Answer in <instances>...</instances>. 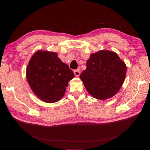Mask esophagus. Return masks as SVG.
<instances>
[{"mask_svg": "<svg viewBox=\"0 0 150 150\" xmlns=\"http://www.w3.org/2000/svg\"><path fill=\"white\" fill-rule=\"evenodd\" d=\"M74 73L76 77H78V76H79V75L81 74V71H80V69H76V70L74 71Z\"/></svg>", "mask_w": 150, "mask_h": 150, "instance_id": "1", "label": "esophagus"}]
</instances>
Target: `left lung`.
I'll use <instances>...</instances> for the list:
<instances>
[{
  "label": "left lung",
  "mask_w": 150,
  "mask_h": 150,
  "mask_svg": "<svg viewBox=\"0 0 150 150\" xmlns=\"http://www.w3.org/2000/svg\"><path fill=\"white\" fill-rule=\"evenodd\" d=\"M126 73L125 63L116 52L101 50L91 54L80 79L93 98L105 100L119 91Z\"/></svg>",
  "instance_id": "1"
}]
</instances>
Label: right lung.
I'll return each instance as SVG.
<instances>
[{"mask_svg":"<svg viewBox=\"0 0 150 150\" xmlns=\"http://www.w3.org/2000/svg\"><path fill=\"white\" fill-rule=\"evenodd\" d=\"M74 74L54 52L39 50L31 57L26 78L34 94L45 103H56L64 96Z\"/></svg>","mask_w":150,"mask_h":150,"instance_id":"1","label":"right lung"}]
</instances>
